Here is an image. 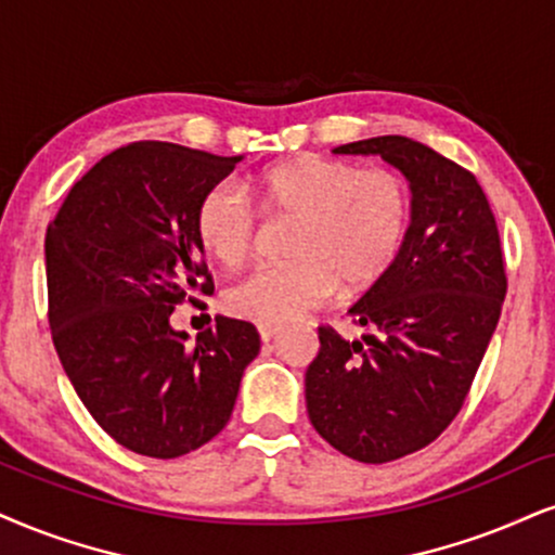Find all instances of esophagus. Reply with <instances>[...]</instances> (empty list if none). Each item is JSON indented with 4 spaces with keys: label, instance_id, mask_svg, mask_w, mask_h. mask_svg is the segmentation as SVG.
Listing matches in <instances>:
<instances>
[{
    "label": "esophagus",
    "instance_id": "34e87169",
    "mask_svg": "<svg viewBox=\"0 0 555 555\" xmlns=\"http://www.w3.org/2000/svg\"><path fill=\"white\" fill-rule=\"evenodd\" d=\"M280 332H283V330H280V326H259V339H262L264 345H267V341L275 339Z\"/></svg>",
    "mask_w": 555,
    "mask_h": 555
}]
</instances>
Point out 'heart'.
Listing matches in <instances>:
<instances>
[{"mask_svg":"<svg viewBox=\"0 0 555 555\" xmlns=\"http://www.w3.org/2000/svg\"><path fill=\"white\" fill-rule=\"evenodd\" d=\"M242 193L270 216H293L288 264L259 267L223 296L225 311L280 326L339 291L360 296L388 275L412 225V193L391 169H358L332 156H293L249 175ZM251 214L225 184L201 195L193 231L203 255L236 267L251 244Z\"/></svg>","mask_w":555,"mask_h":555,"instance_id":"1","label":"heart"}]
</instances>
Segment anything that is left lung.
<instances>
[{
  "label": "left lung",
  "mask_w": 555,
  "mask_h": 555,
  "mask_svg": "<svg viewBox=\"0 0 555 555\" xmlns=\"http://www.w3.org/2000/svg\"><path fill=\"white\" fill-rule=\"evenodd\" d=\"M406 177L412 225L388 275L350 306L360 339L321 326L306 371L313 429L360 463H388L437 440L461 412L502 313L507 275L476 177L406 135L345 143Z\"/></svg>",
  "instance_id": "left-lung-1"
}]
</instances>
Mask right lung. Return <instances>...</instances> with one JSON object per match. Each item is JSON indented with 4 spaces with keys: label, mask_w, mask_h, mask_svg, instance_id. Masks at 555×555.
Returning a JSON list of instances; mask_svg holds the SVG:
<instances>
[{
    "label": "right lung",
    "mask_w": 555,
    "mask_h": 555,
    "mask_svg": "<svg viewBox=\"0 0 555 555\" xmlns=\"http://www.w3.org/2000/svg\"><path fill=\"white\" fill-rule=\"evenodd\" d=\"M238 162L177 143H128L74 184L48 225L59 360L94 422L139 455L167 461L214 440L259 352L249 321L216 317L195 341L169 324L175 306L210 288L197 283L208 267L193 214Z\"/></svg>",
    "instance_id": "add662e5"
}]
</instances>
